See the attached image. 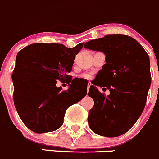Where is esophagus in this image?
Listing matches in <instances>:
<instances>
[{
  "label": "esophagus",
  "mask_w": 159,
  "mask_h": 159,
  "mask_svg": "<svg viewBox=\"0 0 159 159\" xmlns=\"http://www.w3.org/2000/svg\"><path fill=\"white\" fill-rule=\"evenodd\" d=\"M90 86H91V83H89V84H88V86H87V89H88V90H89V87H90Z\"/></svg>",
  "instance_id": "1"
}]
</instances>
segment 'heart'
Here are the masks:
<instances>
[{"label":"heart","mask_w":159,"mask_h":159,"mask_svg":"<svg viewBox=\"0 0 159 159\" xmlns=\"http://www.w3.org/2000/svg\"><path fill=\"white\" fill-rule=\"evenodd\" d=\"M82 77H83V79L89 80V79H91L92 76H91L90 74H84V75H83V76H82Z\"/></svg>","instance_id":"obj_1"}]
</instances>
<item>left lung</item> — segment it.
<instances>
[{
  "label": "left lung",
  "instance_id": "obj_1",
  "mask_svg": "<svg viewBox=\"0 0 159 159\" xmlns=\"http://www.w3.org/2000/svg\"><path fill=\"white\" fill-rule=\"evenodd\" d=\"M84 47L106 55V63L98 72V80L111 94L106 97L94 86L89 96L94 106L89 112L88 122L92 131L106 137H117L132 128L142 113L151 86L148 53L134 38L112 34L92 40Z\"/></svg>",
  "mask_w": 159,
  "mask_h": 159
}]
</instances>
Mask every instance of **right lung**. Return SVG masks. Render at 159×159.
<instances>
[{"label":"right lung","instance_id":"obj_1","mask_svg":"<svg viewBox=\"0 0 159 159\" xmlns=\"http://www.w3.org/2000/svg\"><path fill=\"white\" fill-rule=\"evenodd\" d=\"M83 46L80 43L68 48L60 43H33L17 53L12 74L14 102L22 122L33 132L60 128L66 109L87 93V87L68 75ZM57 80L71 82L68 90L57 88Z\"/></svg>","mask_w":159,"mask_h":159}]
</instances>
